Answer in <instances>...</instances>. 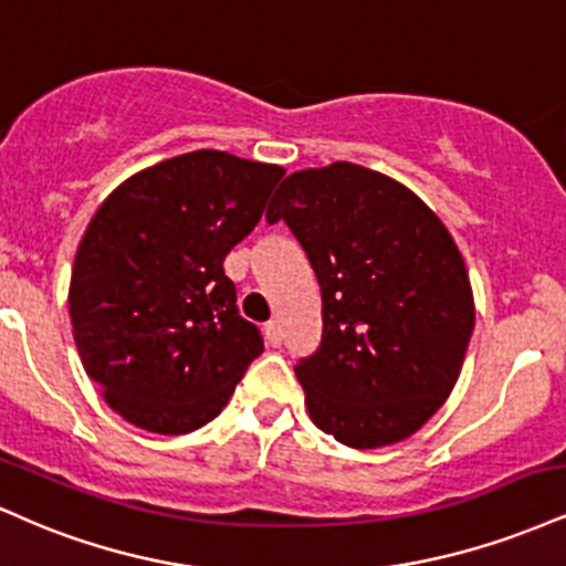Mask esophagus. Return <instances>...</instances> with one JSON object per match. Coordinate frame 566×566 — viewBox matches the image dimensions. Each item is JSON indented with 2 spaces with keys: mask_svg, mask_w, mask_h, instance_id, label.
<instances>
[{
  "mask_svg": "<svg viewBox=\"0 0 566 566\" xmlns=\"http://www.w3.org/2000/svg\"><path fill=\"white\" fill-rule=\"evenodd\" d=\"M265 339H269V343L274 345V348H279V345H282V339H284L282 324H279L276 318H271V322L265 324Z\"/></svg>",
  "mask_w": 566,
  "mask_h": 566,
  "instance_id": "1",
  "label": "esophagus"
}]
</instances>
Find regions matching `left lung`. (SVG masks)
Returning <instances> with one entry per match:
<instances>
[{"instance_id":"8db88e82","label":"left lung","mask_w":566,"mask_h":566,"mask_svg":"<svg viewBox=\"0 0 566 566\" xmlns=\"http://www.w3.org/2000/svg\"><path fill=\"white\" fill-rule=\"evenodd\" d=\"M284 221L322 287V343L295 366L313 424L350 448L406 440L446 403L474 329L467 265L390 176L332 163L282 181Z\"/></svg>"}]
</instances>
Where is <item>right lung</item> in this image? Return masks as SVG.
<instances>
[{"instance_id": "1", "label": "right lung", "mask_w": 566, "mask_h": 566, "mask_svg": "<svg viewBox=\"0 0 566 566\" xmlns=\"http://www.w3.org/2000/svg\"><path fill=\"white\" fill-rule=\"evenodd\" d=\"M282 176L197 149L132 176L88 221L67 308L86 374L126 421L192 432L263 353L223 258L255 229Z\"/></svg>"}]
</instances>
